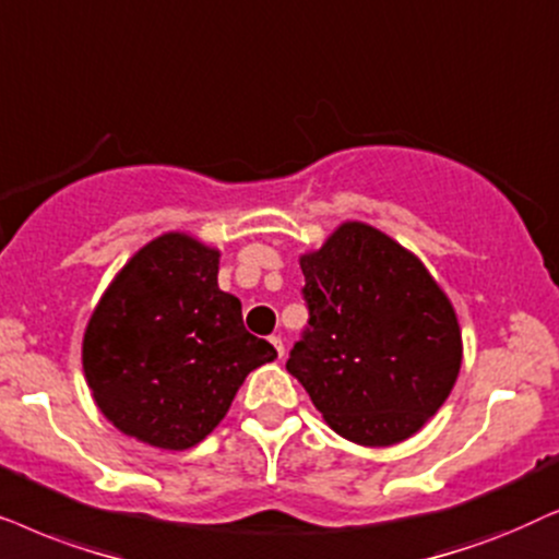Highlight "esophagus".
Returning a JSON list of instances; mask_svg holds the SVG:
<instances>
[{
  "label": "esophagus",
  "instance_id": "34e87169",
  "mask_svg": "<svg viewBox=\"0 0 559 559\" xmlns=\"http://www.w3.org/2000/svg\"><path fill=\"white\" fill-rule=\"evenodd\" d=\"M271 345L275 347V353H278V357H284V353H286V347H284V340L278 337V334H273L271 337Z\"/></svg>",
  "mask_w": 559,
  "mask_h": 559
}]
</instances>
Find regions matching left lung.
<instances>
[{
    "label": "left lung",
    "mask_w": 559,
    "mask_h": 559,
    "mask_svg": "<svg viewBox=\"0 0 559 559\" xmlns=\"http://www.w3.org/2000/svg\"><path fill=\"white\" fill-rule=\"evenodd\" d=\"M307 330L286 370L349 442L389 448L424 427L463 362L455 309L389 235L345 222L301 255Z\"/></svg>",
    "instance_id": "left-lung-1"
}]
</instances>
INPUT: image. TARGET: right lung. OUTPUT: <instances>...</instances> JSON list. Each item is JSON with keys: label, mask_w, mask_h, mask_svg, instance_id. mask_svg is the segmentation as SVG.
Here are the masks:
<instances>
[{"label": "right lung", "mask_w": 559, "mask_h": 559, "mask_svg": "<svg viewBox=\"0 0 559 559\" xmlns=\"http://www.w3.org/2000/svg\"><path fill=\"white\" fill-rule=\"evenodd\" d=\"M219 252L189 235L147 242L119 271L84 334V373L119 431L160 450H189L225 419L271 342L242 324L219 292Z\"/></svg>", "instance_id": "right-lung-1"}]
</instances>
